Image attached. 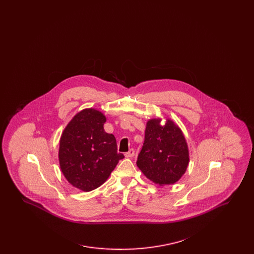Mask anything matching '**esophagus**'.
<instances>
[{"instance_id":"esophagus-1","label":"esophagus","mask_w":254,"mask_h":254,"mask_svg":"<svg viewBox=\"0 0 254 254\" xmlns=\"http://www.w3.org/2000/svg\"><path fill=\"white\" fill-rule=\"evenodd\" d=\"M125 155H126V157L127 158L133 157V156L135 155V150H134L133 148H130L127 152H126V154H125Z\"/></svg>"}]
</instances>
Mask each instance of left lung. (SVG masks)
Returning a JSON list of instances; mask_svg holds the SVG:
<instances>
[{"instance_id": "1", "label": "left lung", "mask_w": 254, "mask_h": 254, "mask_svg": "<svg viewBox=\"0 0 254 254\" xmlns=\"http://www.w3.org/2000/svg\"><path fill=\"white\" fill-rule=\"evenodd\" d=\"M189 161L186 139L173 122L168 120L164 126L160 119L147 122L136 164L149 180L160 186L174 184L186 172Z\"/></svg>"}]
</instances>
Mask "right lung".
<instances>
[{
	"label": "right lung",
	"mask_w": 254,
	"mask_h": 254,
	"mask_svg": "<svg viewBox=\"0 0 254 254\" xmlns=\"http://www.w3.org/2000/svg\"><path fill=\"white\" fill-rule=\"evenodd\" d=\"M105 115L84 109L74 116L62 134L59 161L62 172L73 187L90 191L107 181L119 160L113 134L104 129Z\"/></svg>",
	"instance_id": "1"
}]
</instances>
